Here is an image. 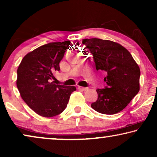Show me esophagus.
I'll return each mask as SVG.
<instances>
[{"label": "esophagus", "instance_id": "esophagus-1", "mask_svg": "<svg viewBox=\"0 0 157 157\" xmlns=\"http://www.w3.org/2000/svg\"><path fill=\"white\" fill-rule=\"evenodd\" d=\"M78 90H80V91H86L88 90V88L82 87V86H78Z\"/></svg>", "mask_w": 157, "mask_h": 157}]
</instances>
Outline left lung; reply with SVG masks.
<instances>
[{"label":"left lung","mask_w":157,"mask_h":157,"mask_svg":"<svg viewBox=\"0 0 157 157\" xmlns=\"http://www.w3.org/2000/svg\"><path fill=\"white\" fill-rule=\"evenodd\" d=\"M82 43L93 55L96 70L106 74L107 86L96 90L98 99L91 107L103 114L120 112L140 89L138 64L129 51L118 43L100 38H84Z\"/></svg>","instance_id":"1"}]
</instances>
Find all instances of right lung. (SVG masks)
I'll return each instance as SVG.
<instances>
[{
    "instance_id": "add662e5",
    "label": "right lung",
    "mask_w": 157,
    "mask_h": 157,
    "mask_svg": "<svg viewBox=\"0 0 157 157\" xmlns=\"http://www.w3.org/2000/svg\"><path fill=\"white\" fill-rule=\"evenodd\" d=\"M70 40L45 44L23 57L17 70L16 85L23 100L32 110L44 117H52L63 112L71 94L76 91L73 86L51 82Z\"/></svg>"
}]
</instances>
